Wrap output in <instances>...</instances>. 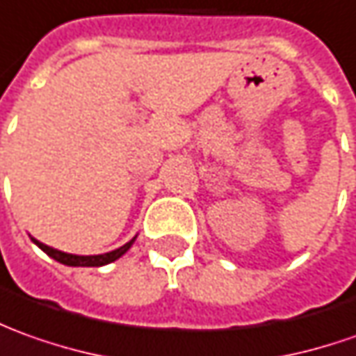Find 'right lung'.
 <instances>
[{
  "label": "right lung",
  "instance_id": "1",
  "mask_svg": "<svg viewBox=\"0 0 356 356\" xmlns=\"http://www.w3.org/2000/svg\"><path fill=\"white\" fill-rule=\"evenodd\" d=\"M31 239L35 241L38 248L44 251L48 257L56 259L58 263H62V265H67V267H103V265H108V263L117 261L118 257H122L128 249L132 248V243H134L136 236L130 239L128 243H124L122 248L115 249V251H108V253H103V255H74V253H66V251H60V249L50 248V245H46V243H42V241H38V239L35 238H31Z\"/></svg>",
  "mask_w": 356,
  "mask_h": 356
}]
</instances>
